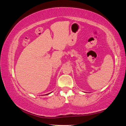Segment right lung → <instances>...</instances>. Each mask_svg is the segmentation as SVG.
<instances>
[{
    "mask_svg": "<svg viewBox=\"0 0 126 126\" xmlns=\"http://www.w3.org/2000/svg\"><path fill=\"white\" fill-rule=\"evenodd\" d=\"M50 94V93H48V94H47V95H48V94Z\"/></svg>",
    "mask_w": 126,
    "mask_h": 126,
    "instance_id": "add662e5",
    "label": "right lung"
}]
</instances>
